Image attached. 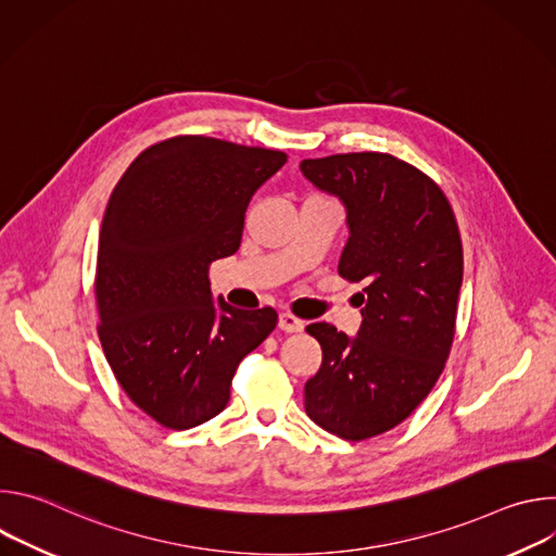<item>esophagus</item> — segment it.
I'll list each match as a JSON object with an SVG mask.
<instances>
[{
    "label": "esophagus",
    "mask_w": 556,
    "mask_h": 556,
    "mask_svg": "<svg viewBox=\"0 0 556 556\" xmlns=\"http://www.w3.org/2000/svg\"><path fill=\"white\" fill-rule=\"evenodd\" d=\"M279 328H281L283 332H301V330L305 328V324H303L301 319H296L294 314L281 312V314H279Z\"/></svg>",
    "instance_id": "1"
}]
</instances>
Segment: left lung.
<instances>
[{
	"label": "left lung",
	"instance_id": "1",
	"mask_svg": "<svg viewBox=\"0 0 556 556\" xmlns=\"http://www.w3.org/2000/svg\"><path fill=\"white\" fill-rule=\"evenodd\" d=\"M301 174L348 213L339 275L363 283L352 339L305 328L324 363L305 382V412L326 431L367 440L401 425L427 399L448 358L464 273L462 240L442 189L389 153L303 161Z\"/></svg>",
	"mask_w": 556,
	"mask_h": 556
}]
</instances>
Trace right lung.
Returning a JSON list of instances; mask_svg holds the SVG:
<instances>
[{
	"instance_id": "obj_1",
	"label": "right lung",
	"mask_w": 556,
	"mask_h": 556,
	"mask_svg": "<svg viewBox=\"0 0 556 556\" xmlns=\"http://www.w3.org/2000/svg\"><path fill=\"white\" fill-rule=\"evenodd\" d=\"M286 161L277 149L176 136L144 149L112 191L99 339L131 403L167 429L217 416L237 365L277 326L273 307L215 303L208 266L240 249L251 198Z\"/></svg>"
}]
</instances>
